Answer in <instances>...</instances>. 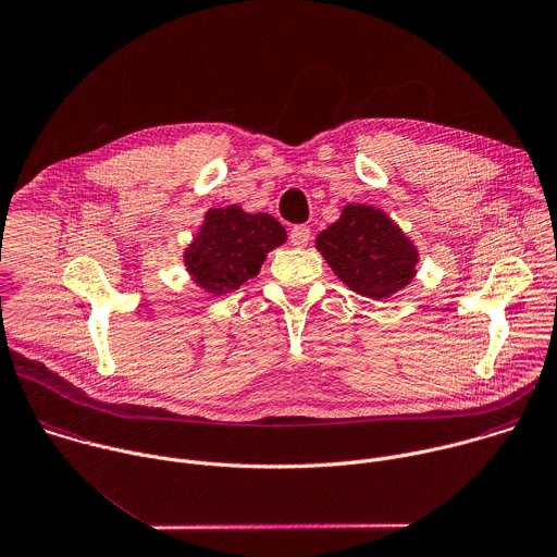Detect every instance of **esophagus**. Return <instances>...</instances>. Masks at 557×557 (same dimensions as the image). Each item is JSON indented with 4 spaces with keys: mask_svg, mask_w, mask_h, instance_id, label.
Instances as JSON below:
<instances>
[{
    "mask_svg": "<svg viewBox=\"0 0 557 557\" xmlns=\"http://www.w3.org/2000/svg\"><path fill=\"white\" fill-rule=\"evenodd\" d=\"M310 243V227L306 225H295L290 230V245L293 247H306Z\"/></svg>",
    "mask_w": 557,
    "mask_h": 557,
    "instance_id": "obj_1",
    "label": "esophagus"
}]
</instances>
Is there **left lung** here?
I'll use <instances>...</instances> for the list:
<instances>
[{
	"instance_id": "obj_1",
	"label": "left lung",
	"mask_w": 557,
	"mask_h": 557,
	"mask_svg": "<svg viewBox=\"0 0 557 557\" xmlns=\"http://www.w3.org/2000/svg\"><path fill=\"white\" fill-rule=\"evenodd\" d=\"M323 260L354 293L387 299L416 275L420 253L403 230L374 206H345L341 219L317 236Z\"/></svg>"
}]
</instances>
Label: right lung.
I'll use <instances>...</instances> for the list:
<instances>
[{
    "label": "right lung",
    "instance_id": "1",
    "mask_svg": "<svg viewBox=\"0 0 557 557\" xmlns=\"http://www.w3.org/2000/svg\"><path fill=\"white\" fill-rule=\"evenodd\" d=\"M284 243L286 230L271 214H247L227 206L206 214L183 262L201 288L219 297L256 277L267 253Z\"/></svg>",
    "mask_w": 557,
    "mask_h": 557
}]
</instances>
